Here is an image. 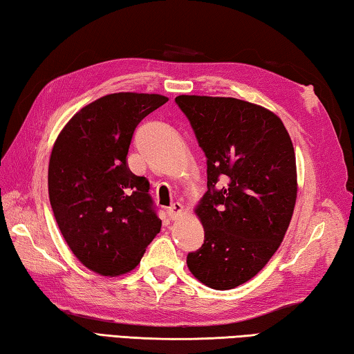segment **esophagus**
Listing matches in <instances>:
<instances>
[{"label":"esophagus","instance_id":"34e87169","mask_svg":"<svg viewBox=\"0 0 354 354\" xmlns=\"http://www.w3.org/2000/svg\"><path fill=\"white\" fill-rule=\"evenodd\" d=\"M167 214H169V218L172 221H177L178 218H182L183 216V205L180 202H174L172 205L167 208Z\"/></svg>","mask_w":354,"mask_h":354}]
</instances>
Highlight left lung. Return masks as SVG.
<instances>
[{
    "label": "left lung",
    "mask_w": 354,
    "mask_h": 354,
    "mask_svg": "<svg viewBox=\"0 0 354 354\" xmlns=\"http://www.w3.org/2000/svg\"><path fill=\"white\" fill-rule=\"evenodd\" d=\"M207 157L196 214L205 230L187 264L208 288L227 290L255 277L278 250L292 218L297 167L280 118L234 97H176Z\"/></svg>",
    "instance_id": "obj_1"
}]
</instances>
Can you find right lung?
Instances as JSON below:
<instances>
[{
	"label": "right lung",
	"instance_id": "obj_1",
	"mask_svg": "<svg viewBox=\"0 0 354 354\" xmlns=\"http://www.w3.org/2000/svg\"><path fill=\"white\" fill-rule=\"evenodd\" d=\"M161 95L113 93L74 115L54 142L48 191L71 252L104 277L136 268L161 228L149 180L129 169L127 152L142 118Z\"/></svg>",
	"mask_w": 354,
	"mask_h": 354
}]
</instances>
